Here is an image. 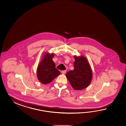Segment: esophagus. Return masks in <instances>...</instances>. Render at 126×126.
I'll list each match as a JSON object with an SVG mask.
<instances>
[{"label": "esophagus", "mask_w": 126, "mask_h": 126, "mask_svg": "<svg viewBox=\"0 0 126 126\" xmlns=\"http://www.w3.org/2000/svg\"><path fill=\"white\" fill-rule=\"evenodd\" d=\"M67 72V70H63V71H62V73L63 74H65L66 73V72Z\"/></svg>", "instance_id": "obj_1"}]
</instances>
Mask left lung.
<instances>
[{
	"label": "left lung",
	"instance_id": "8db88e82",
	"mask_svg": "<svg viewBox=\"0 0 126 126\" xmlns=\"http://www.w3.org/2000/svg\"><path fill=\"white\" fill-rule=\"evenodd\" d=\"M74 57V69L67 72L66 77L73 88L76 90H80L90 85L92 77V72L86 57Z\"/></svg>",
	"mask_w": 126,
	"mask_h": 126
}]
</instances>
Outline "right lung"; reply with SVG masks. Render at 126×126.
Masks as SVG:
<instances>
[{"mask_svg":"<svg viewBox=\"0 0 126 126\" xmlns=\"http://www.w3.org/2000/svg\"><path fill=\"white\" fill-rule=\"evenodd\" d=\"M54 56V54H49L46 53L38 66V79L44 84L51 82L60 74L59 71L55 67V64L52 60Z\"/></svg>","mask_w":126,"mask_h":126,"instance_id":"add662e5","label":"right lung"}]
</instances>
